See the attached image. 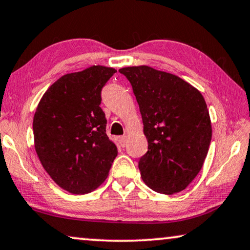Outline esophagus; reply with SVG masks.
<instances>
[{
	"instance_id": "obj_1",
	"label": "esophagus",
	"mask_w": 250,
	"mask_h": 250,
	"mask_svg": "<svg viewBox=\"0 0 250 250\" xmlns=\"http://www.w3.org/2000/svg\"><path fill=\"white\" fill-rule=\"evenodd\" d=\"M119 142H120V145H121L122 147H125V146L127 145V136H122V137H120Z\"/></svg>"
}]
</instances>
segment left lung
Instances as JSON below:
<instances>
[{"instance_id":"8db88e82","label":"left lung","mask_w":250,"mask_h":250,"mask_svg":"<svg viewBox=\"0 0 250 250\" xmlns=\"http://www.w3.org/2000/svg\"><path fill=\"white\" fill-rule=\"evenodd\" d=\"M119 72L131 83L148 143L138 162L143 181L162 194L183 191L201 170L211 141L204 96L177 75L149 66Z\"/></svg>"}]
</instances>
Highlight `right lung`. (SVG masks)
Returning a JSON list of instances; mask_svg holds the SVG:
<instances>
[{
  "mask_svg": "<svg viewBox=\"0 0 250 250\" xmlns=\"http://www.w3.org/2000/svg\"><path fill=\"white\" fill-rule=\"evenodd\" d=\"M116 71L94 65L59 78L33 119L34 146L52 181L73 194L94 191L107 178L118 148L106 135L102 88Z\"/></svg>",
  "mask_w": 250,
  "mask_h": 250,
  "instance_id": "add662e5",
  "label": "right lung"
}]
</instances>
